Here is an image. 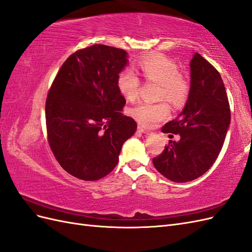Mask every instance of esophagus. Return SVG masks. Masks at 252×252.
Segmentation results:
<instances>
[{
    "instance_id": "esophagus-1",
    "label": "esophagus",
    "mask_w": 252,
    "mask_h": 252,
    "mask_svg": "<svg viewBox=\"0 0 252 252\" xmlns=\"http://www.w3.org/2000/svg\"><path fill=\"white\" fill-rule=\"evenodd\" d=\"M138 130L141 131V132H143V133H145V134H150V133H151L150 130H148V129L144 128V127H142V126H139V127H138Z\"/></svg>"
}]
</instances>
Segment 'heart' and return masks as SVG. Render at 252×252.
<instances>
[{"label":"heart","instance_id":"1","mask_svg":"<svg viewBox=\"0 0 252 252\" xmlns=\"http://www.w3.org/2000/svg\"><path fill=\"white\" fill-rule=\"evenodd\" d=\"M138 68L143 78L159 84L158 98H166L173 106H182L189 94V84L180 74L179 67L164 55H151L142 58ZM120 94L129 101L138 95L140 79L131 69H125L118 77ZM130 116L144 126H152L169 114V106L165 101L157 103L139 102L129 110Z\"/></svg>","mask_w":252,"mask_h":252}]
</instances>
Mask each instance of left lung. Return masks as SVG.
I'll return each instance as SVG.
<instances>
[{
	"instance_id": "left-lung-1",
	"label": "left lung",
	"mask_w": 252,
	"mask_h": 252,
	"mask_svg": "<svg viewBox=\"0 0 252 252\" xmlns=\"http://www.w3.org/2000/svg\"><path fill=\"white\" fill-rule=\"evenodd\" d=\"M191 86L185 108L162 127L180 134L152 158L156 169L172 182L195 180L216 162L230 125V106L219 71L195 52L190 62Z\"/></svg>"
}]
</instances>
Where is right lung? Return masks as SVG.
Listing matches in <instances>:
<instances>
[{"mask_svg": "<svg viewBox=\"0 0 252 252\" xmlns=\"http://www.w3.org/2000/svg\"><path fill=\"white\" fill-rule=\"evenodd\" d=\"M127 52L94 44L77 50L60 68L47 94V140L62 168L83 181H96L119 162L122 146L136 130L124 116L118 89Z\"/></svg>", "mask_w": 252, "mask_h": 252, "instance_id": "add662e5", "label": "right lung"}]
</instances>
